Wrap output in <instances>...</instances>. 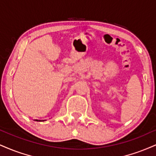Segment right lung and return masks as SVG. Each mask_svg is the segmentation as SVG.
<instances>
[{
    "mask_svg": "<svg viewBox=\"0 0 156 156\" xmlns=\"http://www.w3.org/2000/svg\"><path fill=\"white\" fill-rule=\"evenodd\" d=\"M35 121H44V120H43V121H41V120H35Z\"/></svg>",
    "mask_w": 156,
    "mask_h": 156,
    "instance_id": "obj_1",
    "label": "right lung"
}]
</instances>
